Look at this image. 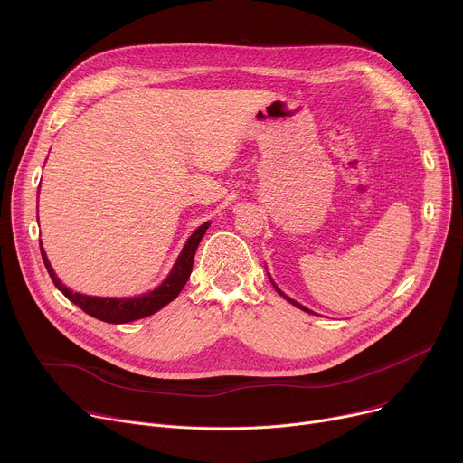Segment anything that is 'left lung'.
I'll use <instances>...</instances> for the list:
<instances>
[{
  "mask_svg": "<svg viewBox=\"0 0 463 463\" xmlns=\"http://www.w3.org/2000/svg\"><path fill=\"white\" fill-rule=\"evenodd\" d=\"M269 280H271V279H269ZM271 282H273V280H271ZM273 286H275V282H273ZM275 289H277V291H279V293H280V295H282V297H284V298H286V300H288V302H291V304H293V306H297V307H300V309H302V311H307V313H313V311H309V309H307V307H304V306H302V304H298V302H295V300H293V298H289V297H288V295H284V293H282V291H280V289H279V288H277V286H275ZM313 315H315V313H313Z\"/></svg>",
  "mask_w": 463,
  "mask_h": 463,
  "instance_id": "8db88e82",
  "label": "left lung"
}]
</instances>
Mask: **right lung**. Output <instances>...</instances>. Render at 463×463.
<instances>
[{
  "instance_id": "right-lung-1",
  "label": "right lung",
  "mask_w": 463,
  "mask_h": 463,
  "mask_svg": "<svg viewBox=\"0 0 463 463\" xmlns=\"http://www.w3.org/2000/svg\"><path fill=\"white\" fill-rule=\"evenodd\" d=\"M211 222L203 223L202 227H197L192 236L188 238V241L184 243L181 254L177 256L174 268L170 271V275L163 280V284L159 288H156L150 293H145L141 297H129V298H106V297H90V295H80V293H73L70 288H65L56 273L52 271L51 263L47 260V254L40 243V250H42V258L45 263V269L52 280V284L68 297L73 304H77L82 311H86L88 315L109 322V324H124V322H131L137 318H145L154 315L156 311H159L161 307H165L168 302H172L181 289L184 288L190 273H192V263H194V254L197 245H200L202 238L205 236L207 229H209Z\"/></svg>"
}]
</instances>
